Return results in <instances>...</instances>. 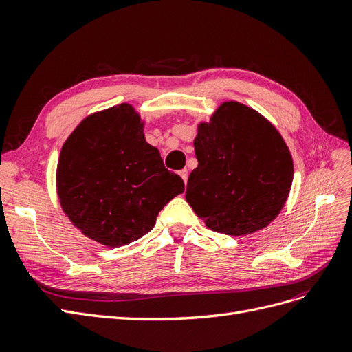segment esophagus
<instances>
[{"mask_svg":"<svg viewBox=\"0 0 352 352\" xmlns=\"http://www.w3.org/2000/svg\"><path fill=\"white\" fill-rule=\"evenodd\" d=\"M179 176L182 177V180H184L185 185H186V182H188V170H186V168H184V170H179Z\"/></svg>","mask_w":352,"mask_h":352,"instance_id":"1","label":"esophagus"}]
</instances>
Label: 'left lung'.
<instances>
[{"label": "left lung", "mask_w": 352, "mask_h": 352, "mask_svg": "<svg viewBox=\"0 0 352 352\" xmlns=\"http://www.w3.org/2000/svg\"><path fill=\"white\" fill-rule=\"evenodd\" d=\"M198 167L186 201L211 230L245 236L278 217L289 195L294 162L283 138L260 113L223 102L194 140Z\"/></svg>", "instance_id": "obj_1"}]
</instances>
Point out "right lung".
Masks as SVG:
<instances>
[{
	"mask_svg": "<svg viewBox=\"0 0 352 352\" xmlns=\"http://www.w3.org/2000/svg\"><path fill=\"white\" fill-rule=\"evenodd\" d=\"M185 184L145 141L131 104L83 119L61 148L57 194L65 214L85 236L116 248L150 232L158 212Z\"/></svg>",
	"mask_w": 352,
	"mask_h": 352,
	"instance_id": "add662e5",
	"label": "right lung"
}]
</instances>
